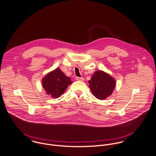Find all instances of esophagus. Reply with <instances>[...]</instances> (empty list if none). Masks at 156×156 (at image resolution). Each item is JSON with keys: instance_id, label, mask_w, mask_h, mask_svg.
I'll return each instance as SVG.
<instances>
[{"instance_id": "esophagus-1", "label": "esophagus", "mask_w": 156, "mask_h": 156, "mask_svg": "<svg viewBox=\"0 0 156 156\" xmlns=\"http://www.w3.org/2000/svg\"><path fill=\"white\" fill-rule=\"evenodd\" d=\"M76 80H78V81H83L84 80V78L83 77H76Z\"/></svg>"}]
</instances>
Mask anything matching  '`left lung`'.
<instances>
[{
    "label": "left lung",
    "mask_w": 156,
    "mask_h": 156,
    "mask_svg": "<svg viewBox=\"0 0 156 156\" xmlns=\"http://www.w3.org/2000/svg\"><path fill=\"white\" fill-rule=\"evenodd\" d=\"M89 83L94 96L100 100L110 96L116 86L115 80L102 70L96 71Z\"/></svg>",
    "instance_id": "8db88e82"
}]
</instances>
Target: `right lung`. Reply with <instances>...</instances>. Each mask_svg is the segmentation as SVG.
<instances>
[{"label": "right lung", "instance_id": "right-lung-1", "mask_svg": "<svg viewBox=\"0 0 156 156\" xmlns=\"http://www.w3.org/2000/svg\"><path fill=\"white\" fill-rule=\"evenodd\" d=\"M72 83L70 78L66 76L58 68L48 73L42 80V86L46 94L56 98L62 94Z\"/></svg>", "mask_w": 156, "mask_h": 156}]
</instances>
